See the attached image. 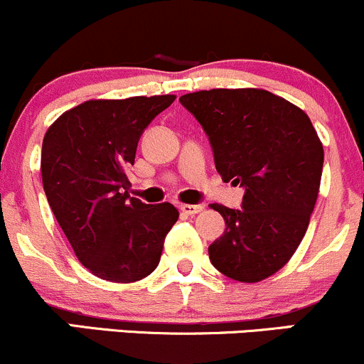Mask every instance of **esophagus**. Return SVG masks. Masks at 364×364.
I'll list each match as a JSON object with an SVG mask.
<instances>
[{
  "label": "esophagus",
  "mask_w": 364,
  "mask_h": 364,
  "mask_svg": "<svg viewBox=\"0 0 364 364\" xmlns=\"http://www.w3.org/2000/svg\"><path fill=\"white\" fill-rule=\"evenodd\" d=\"M204 210L203 204H182L181 211H183L186 215H196V213H201Z\"/></svg>",
  "instance_id": "1"
}]
</instances>
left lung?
<instances>
[{
    "instance_id": "left-lung-1",
    "label": "left lung",
    "mask_w": 364,
    "mask_h": 364,
    "mask_svg": "<svg viewBox=\"0 0 364 364\" xmlns=\"http://www.w3.org/2000/svg\"><path fill=\"white\" fill-rule=\"evenodd\" d=\"M201 124L223 182L244 187L242 210L211 204L225 232L210 247L228 279L259 282L292 258L308 230L323 170V146L301 108L264 89H211L181 96Z\"/></svg>"
}]
</instances>
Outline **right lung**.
<instances>
[{
  "label": "right lung",
  "mask_w": 364,
  "mask_h": 364,
  "mask_svg": "<svg viewBox=\"0 0 364 364\" xmlns=\"http://www.w3.org/2000/svg\"><path fill=\"white\" fill-rule=\"evenodd\" d=\"M173 101V94L85 101L43 139L48 203L77 258L100 279L130 284L160 263L177 208L146 204L124 189L142 132Z\"/></svg>",
  "instance_id": "obj_1"
}]
</instances>
